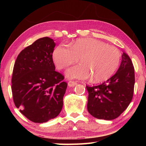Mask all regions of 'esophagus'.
<instances>
[{"label":"esophagus","instance_id":"34e87169","mask_svg":"<svg viewBox=\"0 0 146 146\" xmlns=\"http://www.w3.org/2000/svg\"><path fill=\"white\" fill-rule=\"evenodd\" d=\"M77 84V83L76 82H73V81H70L68 82V86L69 87H74V86Z\"/></svg>","mask_w":146,"mask_h":146}]
</instances>
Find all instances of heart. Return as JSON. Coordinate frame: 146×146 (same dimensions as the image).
Masks as SVG:
<instances>
[{
  "label": "heart",
  "instance_id": "obj_1",
  "mask_svg": "<svg viewBox=\"0 0 146 146\" xmlns=\"http://www.w3.org/2000/svg\"><path fill=\"white\" fill-rule=\"evenodd\" d=\"M80 64L66 71L68 78L86 80L91 76L94 82L106 80L117 70L120 62V53L115 46L108 45L95 38H80L70 48L64 44L54 49L53 58L56 67L64 69L76 63Z\"/></svg>",
  "mask_w": 146,
  "mask_h": 146
}]
</instances>
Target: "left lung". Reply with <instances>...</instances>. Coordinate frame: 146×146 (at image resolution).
<instances>
[{"label":"left lung","mask_w":146,"mask_h":146,"mask_svg":"<svg viewBox=\"0 0 146 146\" xmlns=\"http://www.w3.org/2000/svg\"><path fill=\"white\" fill-rule=\"evenodd\" d=\"M134 86V67L129 56L123 53L120 67L114 75L100 85L86 86L88 112L95 118L106 120L119 117L132 100Z\"/></svg>","instance_id":"1"}]
</instances>
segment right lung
I'll use <instances>...</instances> for the list:
<instances>
[{"label":"right lung","mask_w":146,"mask_h":146,"mask_svg":"<svg viewBox=\"0 0 146 146\" xmlns=\"http://www.w3.org/2000/svg\"><path fill=\"white\" fill-rule=\"evenodd\" d=\"M53 39L43 37L24 49L14 64L11 79L13 101L29 120L44 123L56 118L63 106L68 84L55 71Z\"/></svg>","instance_id":"obj_1"}]
</instances>
